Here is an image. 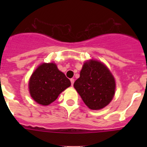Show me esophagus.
<instances>
[{"mask_svg": "<svg viewBox=\"0 0 147 147\" xmlns=\"http://www.w3.org/2000/svg\"><path fill=\"white\" fill-rule=\"evenodd\" d=\"M71 85L73 86L74 83V79H71Z\"/></svg>", "mask_w": 147, "mask_h": 147, "instance_id": "obj_1", "label": "esophagus"}]
</instances>
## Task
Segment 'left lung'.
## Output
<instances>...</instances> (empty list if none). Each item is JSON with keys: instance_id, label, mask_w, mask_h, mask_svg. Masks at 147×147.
Returning a JSON list of instances; mask_svg holds the SVG:
<instances>
[{"instance_id": "1", "label": "left lung", "mask_w": 147, "mask_h": 147, "mask_svg": "<svg viewBox=\"0 0 147 147\" xmlns=\"http://www.w3.org/2000/svg\"><path fill=\"white\" fill-rule=\"evenodd\" d=\"M74 87L85 105L96 110L104 108L112 101L115 82L107 66L99 61L90 59L84 63Z\"/></svg>"}]
</instances>
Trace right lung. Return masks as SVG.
Segmentation results:
<instances>
[{
    "instance_id": "1",
    "label": "right lung",
    "mask_w": 147,
    "mask_h": 147,
    "mask_svg": "<svg viewBox=\"0 0 147 147\" xmlns=\"http://www.w3.org/2000/svg\"><path fill=\"white\" fill-rule=\"evenodd\" d=\"M70 86V80L53 62L39 65L28 82L32 98L37 103L44 106L54 102L59 95Z\"/></svg>"
}]
</instances>
